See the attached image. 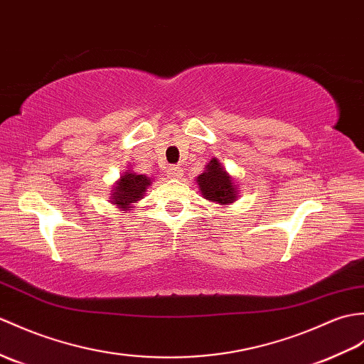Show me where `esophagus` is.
I'll list each match as a JSON object with an SVG mask.
<instances>
[{"instance_id": "34e87169", "label": "esophagus", "mask_w": 364, "mask_h": 364, "mask_svg": "<svg viewBox=\"0 0 364 364\" xmlns=\"http://www.w3.org/2000/svg\"><path fill=\"white\" fill-rule=\"evenodd\" d=\"M167 176H168V178L180 180L181 176H183L181 167H178V166H171V167H168V171H167Z\"/></svg>"}]
</instances>
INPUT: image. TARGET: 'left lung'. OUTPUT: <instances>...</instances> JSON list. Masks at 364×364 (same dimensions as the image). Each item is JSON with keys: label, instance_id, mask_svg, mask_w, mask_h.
Returning <instances> with one entry per match:
<instances>
[{"label": "left lung", "instance_id": "1", "mask_svg": "<svg viewBox=\"0 0 364 364\" xmlns=\"http://www.w3.org/2000/svg\"><path fill=\"white\" fill-rule=\"evenodd\" d=\"M197 184L203 198L218 203V205L226 206L237 198V186L232 183L230 173L225 171L217 158L210 159L205 167V172L197 176Z\"/></svg>", "mask_w": 364, "mask_h": 364}]
</instances>
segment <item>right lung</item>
<instances>
[{"instance_id":"obj_1","label":"right lung","mask_w":364,"mask_h":364,"mask_svg":"<svg viewBox=\"0 0 364 364\" xmlns=\"http://www.w3.org/2000/svg\"><path fill=\"white\" fill-rule=\"evenodd\" d=\"M150 178L146 175H138L132 171H127L119 180L116 181L113 188L112 201L114 206L124 210L130 209L133 203H136L142 198L146 189L150 186Z\"/></svg>"}]
</instances>
